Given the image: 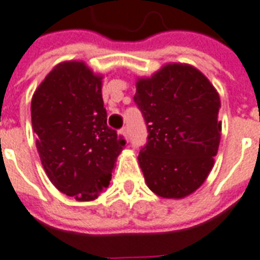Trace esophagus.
<instances>
[{"label": "esophagus", "instance_id": "34e87169", "mask_svg": "<svg viewBox=\"0 0 260 260\" xmlns=\"http://www.w3.org/2000/svg\"><path fill=\"white\" fill-rule=\"evenodd\" d=\"M118 137H120L122 140L124 141H128V132H127V127H123L122 130H120L119 133H118Z\"/></svg>", "mask_w": 260, "mask_h": 260}]
</instances>
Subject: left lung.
<instances>
[{
  "label": "left lung",
  "instance_id": "8db88e82",
  "mask_svg": "<svg viewBox=\"0 0 260 260\" xmlns=\"http://www.w3.org/2000/svg\"><path fill=\"white\" fill-rule=\"evenodd\" d=\"M134 102L147 124L138 155L151 192L184 199L200 188L215 164L221 137L219 92L190 64L168 63L138 78Z\"/></svg>",
  "mask_w": 260,
  "mask_h": 260
}]
</instances>
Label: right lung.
I'll return each instance as SVG.
<instances>
[{"label":"right lung","mask_w":260,"mask_h":260,"mask_svg":"<svg viewBox=\"0 0 260 260\" xmlns=\"http://www.w3.org/2000/svg\"><path fill=\"white\" fill-rule=\"evenodd\" d=\"M103 75L84 61L52 68L32 96L36 147L48 178L78 201L95 200L110 184L124 140L107 126Z\"/></svg>","instance_id":"obj_1"}]
</instances>
